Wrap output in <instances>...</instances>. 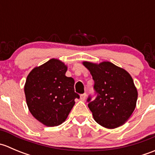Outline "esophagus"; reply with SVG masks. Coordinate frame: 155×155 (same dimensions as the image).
<instances>
[{
  "label": "esophagus",
  "instance_id": "esophagus-1",
  "mask_svg": "<svg viewBox=\"0 0 155 155\" xmlns=\"http://www.w3.org/2000/svg\"><path fill=\"white\" fill-rule=\"evenodd\" d=\"M85 98H86V94H85V93L82 94L80 95V100H81V101H84L85 100Z\"/></svg>",
  "mask_w": 155,
  "mask_h": 155
}]
</instances>
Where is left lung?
I'll use <instances>...</instances> for the list:
<instances>
[{
    "instance_id": "obj_1",
    "label": "left lung",
    "mask_w": 155,
    "mask_h": 155,
    "mask_svg": "<svg viewBox=\"0 0 155 155\" xmlns=\"http://www.w3.org/2000/svg\"><path fill=\"white\" fill-rule=\"evenodd\" d=\"M83 65L94 81L96 98L91 101L89 96L87 100L94 119L109 129L124 124L134 112L138 97L130 75L109 61L99 64L84 61Z\"/></svg>"
}]
</instances>
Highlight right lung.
I'll list each match as a JSON object with an SVG mask.
<instances>
[{"mask_svg": "<svg viewBox=\"0 0 155 155\" xmlns=\"http://www.w3.org/2000/svg\"><path fill=\"white\" fill-rule=\"evenodd\" d=\"M68 67L58 59H50L34 68L26 79L25 94L29 111L47 127L62 124L79 95L74 91V79L65 76Z\"/></svg>", "mask_w": 155, "mask_h": 155, "instance_id": "1", "label": "right lung"}]
</instances>
